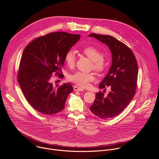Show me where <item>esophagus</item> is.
<instances>
[{"label":"esophagus","instance_id":"obj_1","mask_svg":"<svg viewBox=\"0 0 159 159\" xmlns=\"http://www.w3.org/2000/svg\"><path fill=\"white\" fill-rule=\"evenodd\" d=\"M74 89L75 91H84V89L76 85H74Z\"/></svg>","mask_w":159,"mask_h":159}]
</instances>
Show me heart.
I'll return each mask as SVG.
<instances>
[{
    "label": "heart",
    "mask_w": 159,
    "mask_h": 159,
    "mask_svg": "<svg viewBox=\"0 0 159 159\" xmlns=\"http://www.w3.org/2000/svg\"><path fill=\"white\" fill-rule=\"evenodd\" d=\"M82 53L93 61V69L97 72L102 71L106 66L105 60L102 57L101 52L94 47H87L82 49ZM65 62L66 65L72 67L75 63V53L73 50L67 52L65 56ZM96 77L93 73H84L77 72L69 76V80L77 85L82 87H86L89 83L95 80Z\"/></svg>",
    "instance_id": "heart-1"
}]
</instances>
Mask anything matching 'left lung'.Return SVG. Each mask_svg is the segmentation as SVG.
I'll use <instances>...</instances> for the list:
<instances>
[{
  "label": "left lung",
  "instance_id": "1",
  "mask_svg": "<svg viewBox=\"0 0 159 159\" xmlns=\"http://www.w3.org/2000/svg\"><path fill=\"white\" fill-rule=\"evenodd\" d=\"M89 36L106 44L112 55L109 70L99 86L101 89L109 86L110 92L107 96L102 93H97L90 107L96 116L109 119L118 115L133 98L137 88L138 65L130 48L115 38L95 33Z\"/></svg>",
  "mask_w": 159,
  "mask_h": 159
}]
</instances>
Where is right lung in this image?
I'll list each match as a JSON object with an SVG mask.
<instances>
[{"mask_svg": "<svg viewBox=\"0 0 159 159\" xmlns=\"http://www.w3.org/2000/svg\"><path fill=\"white\" fill-rule=\"evenodd\" d=\"M80 34L55 32L31 41L22 53L17 74L19 84L28 102L42 114L52 115L65 107L70 83L57 87L51 82L55 72L60 77L67 52L80 39Z\"/></svg>", "mask_w": 159, "mask_h": 159, "instance_id": "1", "label": "right lung"}]
</instances>
